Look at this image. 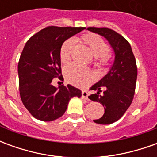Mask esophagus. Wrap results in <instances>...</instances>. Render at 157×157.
I'll list each match as a JSON object with an SVG mask.
<instances>
[{
  "label": "esophagus",
  "instance_id": "esophagus-1",
  "mask_svg": "<svg viewBox=\"0 0 157 157\" xmlns=\"http://www.w3.org/2000/svg\"><path fill=\"white\" fill-rule=\"evenodd\" d=\"M82 97L84 99H88V92H86V91H82Z\"/></svg>",
  "mask_w": 157,
  "mask_h": 157
}]
</instances>
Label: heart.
Instances as JSON below:
<instances>
[{
    "instance_id": "b5f03b06",
    "label": "heart",
    "mask_w": 157,
    "mask_h": 157,
    "mask_svg": "<svg viewBox=\"0 0 157 157\" xmlns=\"http://www.w3.org/2000/svg\"><path fill=\"white\" fill-rule=\"evenodd\" d=\"M82 40L87 44L97 59L102 65L108 64L110 59L109 54V45L102 37L95 33H87L82 36ZM75 41L72 39L65 40L59 51V59L62 64H68L71 59V53ZM66 81L76 86H86L94 80V74L89 69L83 68L77 65L72 64L65 69Z\"/></svg>"
}]
</instances>
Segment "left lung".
I'll return each instance as SVG.
<instances>
[{"label": "left lung", "instance_id": "obj_1", "mask_svg": "<svg viewBox=\"0 0 157 157\" xmlns=\"http://www.w3.org/2000/svg\"><path fill=\"white\" fill-rule=\"evenodd\" d=\"M87 30L104 37L115 55L112 67L92 86L91 90L96 92L88 97L104 107L103 115L93 121L99 124H110L124 114L133 101L137 79L136 61L129 43L119 33L108 28H87ZM102 89L105 90L102 93Z\"/></svg>", "mask_w": 157, "mask_h": 157}]
</instances>
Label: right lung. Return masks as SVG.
<instances>
[{
    "label": "right lung",
    "instance_id": "add662e5",
    "mask_svg": "<svg viewBox=\"0 0 157 157\" xmlns=\"http://www.w3.org/2000/svg\"><path fill=\"white\" fill-rule=\"evenodd\" d=\"M86 28L47 27L26 43L18 62L19 91L25 108L42 121H53L66 111L73 97L81 98L82 91L71 85H52L53 78L61 75L59 51L66 39Z\"/></svg>",
    "mask_w": 157,
    "mask_h": 157
}]
</instances>
